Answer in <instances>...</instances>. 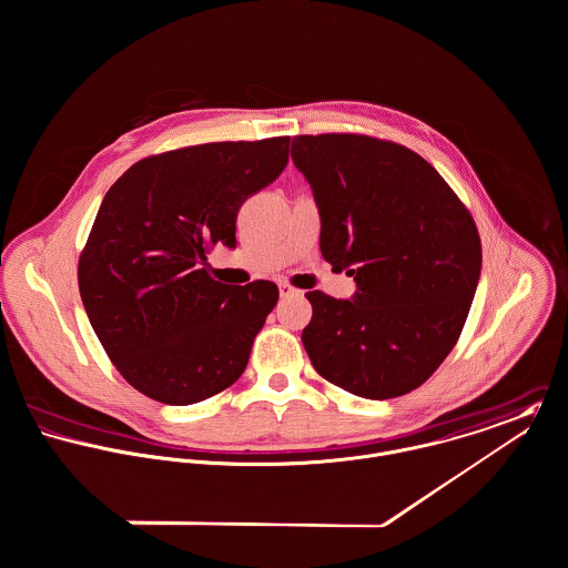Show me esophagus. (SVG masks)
Here are the masks:
<instances>
[{"instance_id": "obj_1", "label": "esophagus", "mask_w": 568, "mask_h": 568, "mask_svg": "<svg viewBox=\"0 0 568 568\" xmlns=\"http://www.w3.org/2000/svg\"><path fill=\"white\" fill-rule=\"evenodd\" d=\"M278 294H281L283 298H290V296H301V290L292 287L290 283H281V285H278Z\"/></svg>"}]
</instances>
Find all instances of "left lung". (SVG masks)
Returning a JSON list of instances; mask_svg holds the SVG:
<instances>
[{
    "label": "left lung",
    "mask_w": 568,
    "mask_h": 568,
    "mask_svg": "<svg viewBox=\"0 0 568 568\" xmlns=\"http://www.w3.org/2000/svg\"><path fill=\"white\" fill-rule=\"evenodd\" d=\"M292 160L321 211V252L357 292H307L303 344L344 390L390 399L422 386L460 336L480 276V236L415 151L359 133L296 135Z\"/></svg>",
    "instance_id": "8db88e82"
}]
</instances>
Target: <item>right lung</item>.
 <instances>
[{
    "mask_svg": "<svg viewBox=\"0 0 568 568\" xmlns=\"http://www.w3.org/2000/svg\"><path fill=\"white\" fill-rule=\"evenodd\" d=\"M287 158L290 135L184 146L135 162L108 191L79 258V290L105 353L142 395L189 406L245 371L278 287L220 283L206 254L236 245L241 204Z\"/></svg>",
    "mask_w": 568,
    "mask_h": 568,
    "instance_id": "1",
    "label": "right lung"
}]
</instances>
